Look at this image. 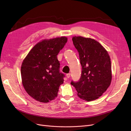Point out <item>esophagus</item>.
I'll return each mask as SVG.
<instances>
[{
    "label": "esophagus",
    "instance_id": "1",
    "mask_svg": "<svg viewBox=\"0 0 131 131\" xmlns=\"http://www.w3.org/2000/svg\"><path fill=\"white\" fill-rule=\"evenodd\" d=\"M70 77H71V74H70V73H68V74H66V77H67L68 79L70 78Z\"/></svg>",
    "mask_w": 131,
    "mask_h": 131
}]
</instances>
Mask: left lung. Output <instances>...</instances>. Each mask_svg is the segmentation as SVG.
<instances>
[{"label":"left lung","mask_w":131,"mask_h":131,"mask_svg":"<svg viewBox=\"0 0 131 131\" xmlns=\"http://www.w3.org/2000/svg\"><path fill=\"white\" fill-rule=\"evenodd\" d=\"M78 50L82 66L81 78L72 81L81 99L90 101L98 99L111 85V61L108 51L99 42L81 36L72 38Z\"/></svg>","instance_id":"8db88e82"}]
</instances>
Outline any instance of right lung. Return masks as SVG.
Returning a JSON list of instances; mask_svg holds the SVG:
<instances>
[{"label": "right lung", "instance_id": "add662e5", "mask_svg": "<svg viewBox=\"0 0 131 131\" xmlns=\"http://www.w3.org/2000/svg\"><path fill=\"white\" fill-rule=\"evenodd\" d=\"M67 41L65 37L43 39L24 59L20 69L26 92L33 99L47 103L55 99L64 75L59 72L57 56Z\"/></svg>", "mask_w": 131, "mask_h": 131}]
</instances>
